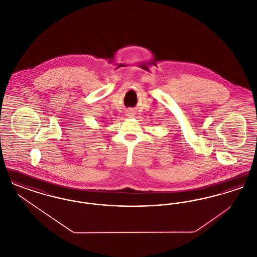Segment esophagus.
I'll list each match as a JSON object with an SVG mask.
<instances>
[{
    "label": "esophagus",
    "mask_w": 257,
    "mask_h": 257,
    "mask_svg": "<svg viewBox=\"0 0 257 257\" xmlns=\"http://www.w3.org/2000/svg\"><path fill=\"white\" fill-rule=\"evenodd\" d=\"M135 111L132 109H129L127 110V116L128 117H133L134 116Z\"/></svg>",
    "instance_id": "34e87169"
}]
</instances>
